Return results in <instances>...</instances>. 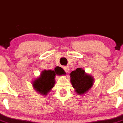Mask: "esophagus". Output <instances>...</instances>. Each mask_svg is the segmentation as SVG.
I'll return each mask as SVG.
<instances>
[{"instance_id": "esophagus-1", "label": "esophagus", "mask_w": 123, "mask_h": 123, "mask_svg": "<svg viewBox=\"0 0 123 123\" xmlns=\"http://www.w3.org/2000/svg\"><path fill=\"white\" fill-rule=\"evenodd\" d=\"M63 69L66 73H69V68L68 66H65V67H63Z\"/></svg>"}]
</instances>
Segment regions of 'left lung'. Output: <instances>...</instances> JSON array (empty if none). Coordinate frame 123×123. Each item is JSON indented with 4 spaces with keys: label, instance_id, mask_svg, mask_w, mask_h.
<instances>
[{
    "label": "left lung",
    "instance_id": "obj_1",
    "mask_svg": "<svg viewBox=\"0 0 123 123\" xmlns=\"http://www.w3.org/2000/svg\"><path fill=\"white\" fill-rule=\"evenodd\" d=\"M71 82L77 94L83 95L87 93L93 86L94 78L85 72L82 68H77L70 74Z\"/></svg>",
    "mask_w": 123,
    "mask_h": 123
}]
</instances>
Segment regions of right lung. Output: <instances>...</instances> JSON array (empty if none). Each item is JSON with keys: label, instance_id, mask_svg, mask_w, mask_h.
I'll return each instance as SVG.
<instances>
[{"label": "right lung", "instance_id": "add662e5", "mask_svg": "<svg viewBox=\"0 0 123 123\" xmlns=\"http://www.w3.org/2000/svg\"><path fill=\"white\" fill-rule=\"evenodd\" d=\"M61 67H56L54 70H43L40 75L32 81V87L42 95H46L54 87L55 83V76L65 75Z\"/></svg>", "mask_w": 123, "mask_h": 123}]
</instances>
